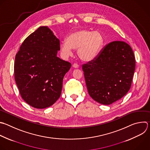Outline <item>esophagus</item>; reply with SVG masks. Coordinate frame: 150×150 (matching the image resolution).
Here are the masks:
<instances>
[{
  "label": "esophagus",
  "instance_id": "34e87169",
  "mask_svg": "<svg viewBox=\"0 0 150 150\" xmlns=\"http://www.w3.org/2000/svg\"><path fill=\"white\" fill-rule=\"evenodd\" d=\"M72 67L75 68H79V65H78L77 64H74L72 65Z\"/></svg>",
  "mask_w": 150,
  "mask_h": 150
}]
</instances>
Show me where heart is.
Instances as JSON below:
<instances>
[{
  "label": "heart",
  "instance_id": "heart-1",
  "mask_svg": "<svg viewBox=\"0 0 150 150\" xmlns=\"http://www.w3.org/2000/svg\"><path fill=\"white\" fill-rule=\"evenodd\" d=\"M103 43L104 37L100 32L82 28L70 33L67 42L61 43V49L67 56L71 54L72 49H78L79 58L82 61L89 62L98 56Z\"/></svg>",
  "mask_w": 150,
  "mask_h": 150
}]
</instances>
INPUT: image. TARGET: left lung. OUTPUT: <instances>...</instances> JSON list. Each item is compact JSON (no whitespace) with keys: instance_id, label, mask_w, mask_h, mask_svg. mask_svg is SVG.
<instances>
[{"instance_id":"1","label":"left lung","mask_w":150,"mask_h":150,"mask_svg":"<svg viewBox=\"0 0 150 150\" xmlns=\"http://www.w3.org/2000/svg\"><path fill=\"white\" fill-rule=\"evenodd\" d=\"M135 67L134 52L128 43H109L94 59L82 65L89 95L103 105L119 100L130 89Z\"/></svg>"}]
</instances>
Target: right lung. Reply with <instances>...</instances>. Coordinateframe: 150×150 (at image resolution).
<instances>
[{
    "mask_svg": "<svg viewBox=\"0 0 150 150\" xmlns=\"http://www.w3.org/2000/svg\"><path fill=\"white\" fill-rule=\"evenodd\" d=\"M59 40L47 26L28 36L15 56V79L23 100L43 109L60 97L62 82L71 63L57 57Z\"/></svg>",
    "mask_w": 150,
    "mask_h": 150,
    "instance_id": "add662e5",
    "label": "right lung"
}]
</instances>
